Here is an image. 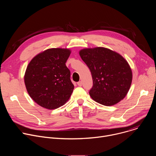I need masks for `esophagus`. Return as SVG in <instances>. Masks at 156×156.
<instances>
[{
	"mask_svg": "<svg viewBox=\"0 0 156 156\" xmlns=\"http://www.w3.org/2000/svg\"><path fill=\"white\" fill-rule=\"evenodd\" d=\"M77 84L79 86H82V82L81 81H79L77 83Z\"/></svg>",
	"mask_w": 156,
	"mask_h": 156,
	"instance_id": "34e87169",
	"label": "esophagus"
}]
</instances>
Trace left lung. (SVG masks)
Listing matches in <instances>:
<instances>
[{
  "instance_id": "1",
  "label": "left lung",
  "mask_w": 156,
  "mask_h": 156,
  "mask_svg": "<svg viewBox=\"0 0 156 156\" xmlns=\"http://www.w3.org/2000/svg\"><path fill=\"white\" fill-rule=\"evenodd\" d=\"M80 55L91 73L93 85L90 94L93 100L111 106L126 96L132 81V72L121 55L99 47L82 49Z\"/></svg>"
}]
</instances>
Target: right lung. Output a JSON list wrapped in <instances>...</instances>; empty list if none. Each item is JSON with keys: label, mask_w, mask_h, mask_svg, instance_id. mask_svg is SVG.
I'll return each instance as SVG.
<instances>
[{"label": "right lung", "mask_w": 156, "mask_h": 156, "mask_svg": "<svg viewBox=\"0 0 156 156\" xmlns=\"http://www.w3.org/2000/svg\"><path fill=\"white\" fill-rule=\"evenodd\" d=\"M68 49H49L35 56L25 74L27 91L40 106L55 109L64 105L73 91L70 71L65 63L70 55Z\"/></svg>", "instance_id": "obj_1"}]
</instances>
